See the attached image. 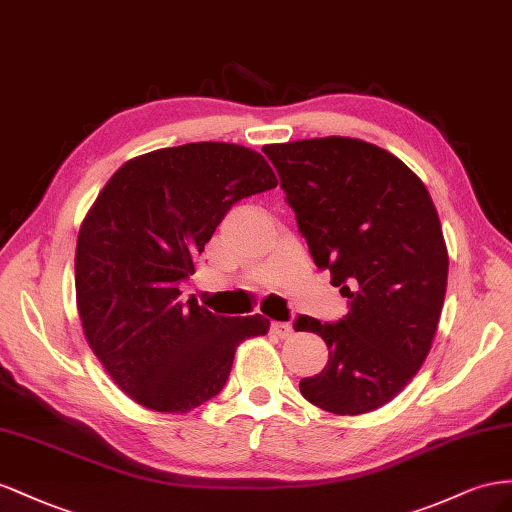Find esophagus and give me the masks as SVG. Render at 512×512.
Returning <instances> with one entry per match:
<instances>
[{
    "mask_svg": "<svg viewBox=\"0 0 512 512\" xmlns=\"http://www.w3.org/2000/svg\"><path fill=\"white\" fill-rule=\"evenodd\" d=\"M270 332L274 334L276 339H289L291 334H294V328H291L289 324H285V321H272Z\"/></svg>",
    "mask_w": 512,
    "mask_h": 512,
    "instance_id": "34e87169",
    "label": "esophagus"
}]
</instances>
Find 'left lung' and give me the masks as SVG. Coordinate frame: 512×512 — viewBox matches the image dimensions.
Segmentation results:
<instances>
[{
  "label": "left lung",
  "mask_w": 512,
  "mask_h": 512,
  "mask_svg": "<svg viewBox=\"0 0 512 512\" xmlns=\"http://www.w3.org/2000/svg\"><path fill=\"white\" fill-rule=\"evenodd\" d=\"M319 270L349 300L337 324L300 315L328 345L300 392L356 416L386 405L425 362L442 315L448 251L427 186L401 160L349 137L264 145Z\"/></svg>",
  "instance_id": "left-lung-1"
}]
</instances>
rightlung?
Returning <instances> with one entry per match:
<instances>
[{
  "instance_id": "obj_1",
  "label": "right lung",
  "mask_w": 512,
  "mask_h": 512,
  "mask_svg": "<svg viewBox=\"0 0 512 512\" xmlns=\"http://www.w3.org/2000/svg\"><path fill=\"white\" fill-rule=\"evenodd\" d=\"M268 160L236 143H186L130 158L79 229L77 309L85 339L130 399L186 414L223 390L236 347L270 319L180 302V283L233 203L274 188Z\"/></svg>"
}]
</instances>
